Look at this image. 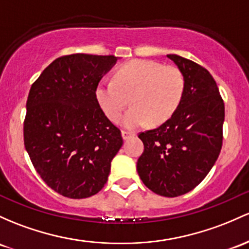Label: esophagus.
Wrapping results in <instances>:
<instances>
[{
    "mask_svg": "<svg viewBox=\"0 0 249 249\" xmlns=\"http://www.w3.org/2000/svg\"><path fill=\"white\" fill-rule=\"evenodd\" d=\"M122 136H123V139H124V141H127V139L135 136V132H131V131L123 130L122 131Z\"/></svg>",
    "mask_w": 249,
    "mask_h": 249,
    "instance_id": "obj_1",
    "label": "esophagus"
}]
</instances>
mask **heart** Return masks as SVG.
Returning <instances> with one entry per match:
<instances>
[{
	"label": "heart",
	"mask_w": 249,
	"mask_h": 249,
	"mask_svg": "<svg viewBox=\"0 0 249 249\" xmlns=\"http://www.w3.org/2000/svg\"><path fill=\"white\" fill-rule=\"evenodd\" d=\"M184 89V75L177 66L138 59L122 65L113 81H100L95 97L106 116L114 122L119 120L131 99L133 107L122 124L133 129L147 120L151 124L166 122L181 104Z\"/></svg>",
	"instance_id": "obj_1"
}]
</instances>
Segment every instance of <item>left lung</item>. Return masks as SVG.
Wrapping results in <instances>:
<instances>
[{"label": "left lung", "instance_id": "obj_1", "mask_svg": "<svg viewBox=\"0 0 249 249\" xmlns=\"http://www.w3.org/2000/svg\"><path fill=\"white\" fill-rule=\"evenodd\" d=\"M185 79L182 102L157 129L141 132L137 171L150 190L176 197L203 181L222 147L225 104L216 81L201 65L169 54Z\"/></svg>", "mask_w": 249, "mask_h": 249}]
</instances>
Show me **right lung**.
Returning a JSON list of instances; mask_svg holds the SVG:
<instances>
[{
	"label": "right lung",
	"instance_id": "obj_1",
	"mask_svg": "<svg viewBox=\"0 0 249 249\" xmlns=\"http://www.w3.org/2000/svg\"><path fill=\"white\" fill-rule=\"evenodd\" d=\"M114 55L71 54L34 81L23 122L24 146L43 182L68 198H86L107 182L122 132L105 116L95 89Z\"/></svg>",
	"mask_w": 249,
	"mask_h": 249
}]
</instances>
